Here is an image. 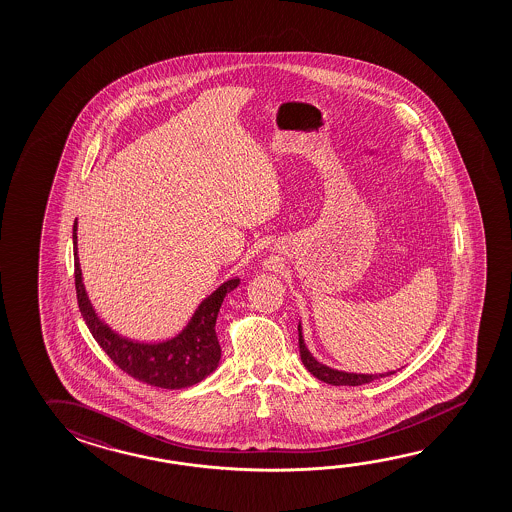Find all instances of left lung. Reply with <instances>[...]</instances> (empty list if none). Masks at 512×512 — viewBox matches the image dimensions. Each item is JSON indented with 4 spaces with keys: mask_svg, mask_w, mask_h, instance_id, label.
Here are the masks:
<instances>
[{
    "mask_svg": "<svg viewBox=\"0 0 512 512\" xmlns=\"http://www.w3.org/2000/svg\"><path fill=\"white\" fill-rule=\"evenodd\" d=\"M298 343H300V357H302L303 366L309 369L310 375L327 382L330 386H362V384H369L378 378L389 377L393 375L394 371H387V373H350V371H343V369L330 368L327 364L319 362L312 353H310L305 339H303L302 321L298 323Z\"/></svg>",
    "mask_w": 512,
    "mask_h": 512,
    "instance_id": "8db88e82",
    "label": "left lung"
}]
</instances>
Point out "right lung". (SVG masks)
I'll return each mask as SVG.
<instances>
[{"mask_svg": "<svg viewBox=\"0 0 512 512\" xmlns=\"http://www.w3.org/2000/svg\"><path fill=\"white\" fill-rule=\"evenodd\" d=\"M78 223L73 225V255H75V285L78 307L85 325L91 330L96 343L109 355L116 366L130 377L162 389H182L194 386L209 377L218 368L221 359L216 319L221 303L232 293L239 278H232L219 285L216 291L203 298L196 307L189 323L175 337L162 343H137L116 334L96 314L89 296L85 293L84 277L78 260Z\"/></svg>", "mask_w": 512, "mask_h": 512, "instance_id": "right-lung-1", "label": "right lung"}]
</instances>
